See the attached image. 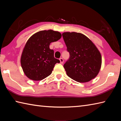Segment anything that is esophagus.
Instances as JSON below:
<instances>
[{
	"mask_svg": "<svg viewBox=\"0 0 121 121\" xmlns=\"http://www.w3.org/2000/svg\"><path fill=\"white\" fill-rule=\"evenodd\" d=\"M60 64H63L64 63V60L62 58H60Z\"/></svg>",
	"mask_w": 121,
	"mask_h": 121,
	"instance_id": "esophagus-1",
	"label": "esophagus"
}]
</instances>
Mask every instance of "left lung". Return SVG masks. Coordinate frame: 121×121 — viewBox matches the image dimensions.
Returning <instances> with one entry per match:
<instances>
[{"label":"left lung","mask_w":121,"mask_h":121,"mask_svg":"<svg viewBox=\"0 0 121 121\" xmlns=\"http://www.w3.org/2000/svg\"><path fill=\"white\" fill-rule=\"evenodd\" d=\"M70 58L64 65L67 76L80 83L87 82L97 76L102 58L99 51L84 35L76 32L62 34Z\"/></svg>","instance_id":"1"}]
</instances>
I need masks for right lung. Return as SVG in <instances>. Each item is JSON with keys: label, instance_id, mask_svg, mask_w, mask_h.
<instances>
[{"label": "right lung", "instance_id": "add662e5", "mask_svg": "<svg viewBox=\"0 0 121 121\" xmlns=\"http://www.w3.org/2000/svg\"><path fill=\"white\" fill-rule=\"evenodd\" d=\"M61 37L60 32L50 29L37 32L29 38L21 57V66L28 78L41 81L52 73L60 61L54 57V51L49 46Z\"/></svg>", "mask_w": 121, "mask_h": 121}]
</instances>
